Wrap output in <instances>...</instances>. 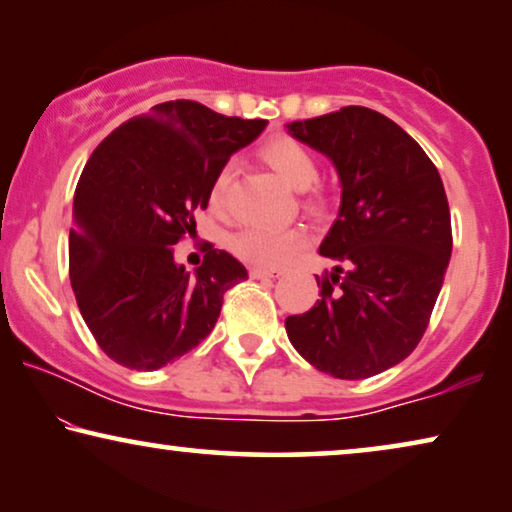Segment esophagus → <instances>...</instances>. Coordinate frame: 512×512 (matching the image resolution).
Segmentation results:
<instances>
[{
    "label": "esophagus",
    "instance_id": "34e87169",
    "mask_svg": "<svg viewBox=\"0 0 512 512\" xmlns=\"http://www.w3.org/2000/svg\"><path fill=\"white\" fill-rule=\"evenodd\" d=\"M249 275L254 277V279H265V277L275 279V277L282 275V272H279V270H268V268H251Z\"/></svg>",
    "mask_w": 512,
    "mask_h": 512
}]
</instances>
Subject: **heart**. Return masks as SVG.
<instances>
[{
  "label": "heart",
  "instance_id": "heart-1",
  "mask_svg": "<svg viewBox=\"0 0 512 512\" xmlns=\"http://www.w3.org/2000/svg\"><path fill=\"white\" fill-rule=\"evenodd\" d=\"M263 158L268 160L272 170L279 177L289 181L293 188H305V200L312 209H326L328 193L324 186L314 184L319 177V163L314 153L303 142L293 137H272L263 146ZM233 179V165H223L214 174L209 184V209L216 216H223L228 209V188ZM307 244V233L303 228H244L230 240V249L235 251L242 261L258 268H284L291 263Z\"/></svg>",
  "mask_w": 512,
  "mask_h": 512
}]
</instances>
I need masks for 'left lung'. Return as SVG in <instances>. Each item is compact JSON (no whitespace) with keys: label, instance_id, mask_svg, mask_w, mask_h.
<instances>
[{"label":"left lung","instance_id":"obj_1","mask_svg":"<svg viewBox=\"0 0 512 512\" xmlns=\"http://www.w3.org/2000/svg\"><path fill=\"white\" fill-rule=\"evenodd\" d=\"M326 153L342 184L340 216L321 242L333 272L321 300L286 317L291 345L321 373L363 380L415 352L452 256L443 179L408 132L368 107L289 125Z\"/></svg>","mask_w":512,"mask_h":512}]
</instances>
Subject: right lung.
Returning a JSON list of instances; mask_svg holds the SVG:
<instances>
[{
    "instance_id": "1",
    "label": "right lung",
    "mask_w": 512,
    "mask_h": 512,
    "mask_svg": "<svg viewBox=\"0 0 512 512\" xmlns=\"http://www.w3.org/2000/svg\"><path fill=\"white\" fill-rule=\"evenodd\" d=\"M265 125L193 100L165 102L118 125L88 158L74 193L69 279L111 361L158 370L212 333L223 293L247 268L207 242L191 275L172 247L195 230L214 174Z\"/></svg>"
}]
</instances>
